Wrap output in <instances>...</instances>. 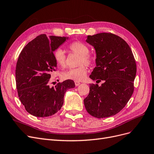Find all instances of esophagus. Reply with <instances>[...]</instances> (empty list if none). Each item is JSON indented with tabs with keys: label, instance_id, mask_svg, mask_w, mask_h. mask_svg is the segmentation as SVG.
I'll use <instances>...</instances> for the list:
<instances>
[{
	"label": "esophagus",
	"instance_id": "obj_1",
	"mask_svg": "<svg viewBox=\"0 0 154 154\" xmlns=\"http://www.w3.org/2000/svg\"><path fill=\"white\" fill-rule=\"evenodd\" d=\"M81 83L79 82H78V81H75V86H78L79 84H80Z\"/></svg>",
	"mask_w": 154,
	"mask_h": 154
}]
</instances>
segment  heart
I'll return each mask as SVG.
<instances>
[{
  "label": "heart",
  "mask_w": 154,
  "mask_h": 154,
  "mask_svg": "<svg viewBox=\"0 0 154 154\" xmlns=\"http://www.w3.org/2000/svg\"><path fill=\"white\" fill-rule=\"evenodd\" d=\"M68 48L72 53L79 55L78 66L72 68L67 72L62 73V78L65 80H73L75 81H82L84 80L87 75V67L93 66L96 61L94 56L89 53V49L88 45L83 42L75 41L68 44ZM53 57L56 64L62 68L66 66V56L65 51L58 48L53 53Z\"/></svg>",
  "instance_id": "heart-1"
}]
</instances>
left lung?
Returning a JSON list of instances; mask_svg holds the SVG:
<instances>
[{
  "label": "left lung",
  "instance_id": "1",
  "mask_svg": "<svg viewBox=\"0 0 154 154\" xmlns=\"http://www.w3.org/2000/svg\"><path fill=\"white\" fill-rule=\"evenodd\" d=\"M86 42L96 53V66L89 77L96 83H104L101 86L89 85L85 108L96 118L113 116L126 106L134 91L136 64L133 54L124 39L112 33L88 35Z\"/></svg>",
  "mask_w": 154,
  "mask_h": 154
}]
</instances>
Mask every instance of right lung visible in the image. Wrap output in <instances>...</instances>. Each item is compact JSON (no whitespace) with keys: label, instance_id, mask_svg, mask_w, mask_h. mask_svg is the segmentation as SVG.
Segmentation results:
<instances>
[{"label":"right lung","instance_id":"1","mask_svg":"<svg viewBox=\"0 0 154 154\" xmlns=\"http://www.w3.org/2000/svg\"><path fill=\"white\" fill-rule=\"evenodd\" d=\"M65 37L41 34L28 42L20 53L16 66V89L25 110L31 115L45 117L58 112L68 89L75 88L72 80L49 86L51 75L56 71L53 51L63 43Z\"/></svg>","mask_w":154,"mask_h":154}]
</instances>
